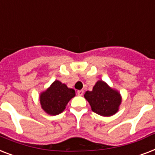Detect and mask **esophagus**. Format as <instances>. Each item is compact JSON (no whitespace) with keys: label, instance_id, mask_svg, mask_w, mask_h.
Instances as JSON below:
<instances>
[{"label":"esophagus","instance_id":"34e87169","mask_svg":"<svg viewBox=\"0 0 155 155\" xmlns=\"http://www.w3.org/2000/svg\"><path fill=\"white\" fill-rule=\"evenodd\" d=\"M83 94H84V90H79V91H77L78 96L81 97V96H83Z\"/></svg>","mask_w":155,"mask_h":155}]
</instances>
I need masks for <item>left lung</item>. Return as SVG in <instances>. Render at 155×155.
<instances>
[{
    "instance_id": "8db88e82",
    "label": "left lung",
    "mask_w": 155,
    "mask_h": 155,
    "mask_svg": "<svg viewBox=\"0 0 155 155\" xmlns=\"http://www.w3.org/2000/svg\"><path fill=\"white\" fill-rule=\"evenodd\" d=\"M84 98L88 101L92 110L102 117L116 114L122 101L120 92L103 80H98L92 91L85 92Z\"/></svg>"
}]
</instances>
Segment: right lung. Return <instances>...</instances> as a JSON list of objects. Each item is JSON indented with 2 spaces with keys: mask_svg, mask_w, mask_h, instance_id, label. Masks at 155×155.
<instances>
[{
  "mask_svg": "<svg viewBox=\"0 0 155 155\" xmlns=\"http://www.w3.org/2000/svg\"><path fill=\"white\" fill-rule=\"evenodd\" d=\"M75 96V90L56 80L47 90L40 93V104L48 115H58L63 113L68 102Z\"/></svg>",
  "mask_w": 155,
  "mask_h": 155,
  "instance_id": "right-lung-1",
  "label": "right lung"
}]
</instances>
